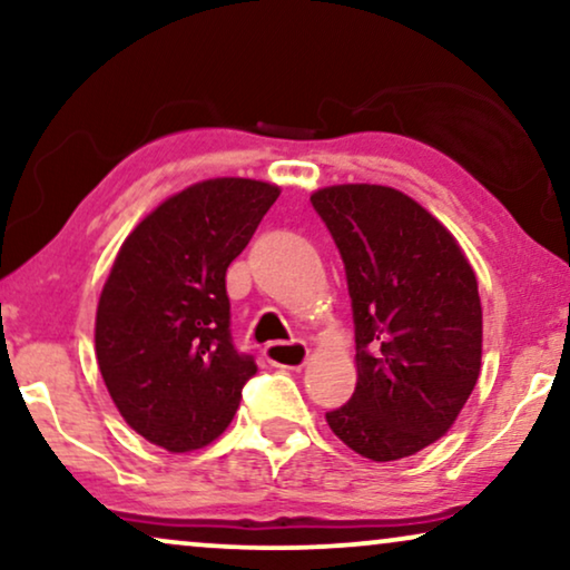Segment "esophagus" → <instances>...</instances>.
Segmentation results:
<instances>
[{
	"label": "esophagus",
	"instance_id": "esophagus-1",
	"mask_svg": "<svg viewBox=\"0 0 570 570\" xmlns=\"http://www.w3.org/2000/svg\"><path fill=\"white\" fill-rule=\"evenodd\" d=\"M264 355L277 368H301L308 361V347L306 342H269Z\"/></svg>",
	"mask_w": 570,
	"mask_h": 570
}]
</instances>
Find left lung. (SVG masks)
Returning a JSON list of instances; mask_svg holds the SVG:
<instances>
[{"label": "left lung", "instance_id": "left-lung-1", "mask_svg": "<svg viewBox=\"0 0 570 570\" xmlns=\"http://www.w3.org/2000/svg\"><path fill=\"white\" fill-rule=\"evenodd\" d=\"M311 205L340 248L355 324V392L326 423L373 462L417 454L478 384V279L454 236L407 194L342 184Z\"/></svg>", "mask_w": 570, "mask_h": 570}]
</instances>
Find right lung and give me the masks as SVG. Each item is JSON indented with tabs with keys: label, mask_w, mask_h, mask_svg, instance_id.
I'll return each instance as SVG.
<instances>
[{
	"label": "right lung",
	"mask_w": 570,
	"mask_h": 570,
	"mask_svg": "<svg viewBox=\"0 0 570 570\" xmlns=\"http://www.w3.org/2000/svg\"><path fill=\"white\" fill-rule=\"evenodd\" d=\"M279 189L209 178L174 194L124 240L96 314V355L129 428L158 446L191 451L230 425L254 355L230 337L225 272Z\"/></svg>",
	"instance_id": "1"
}]
</instances>
